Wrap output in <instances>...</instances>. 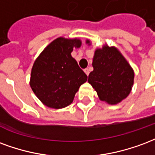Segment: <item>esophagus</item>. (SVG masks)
<instances>
[{
    "instance_id": "esophagus-1",
    "label": "esophagus",
    "mask_w": 155,
    "mask_h": 155,
    "mask_svg": "<svg viewBox=\"0 0 155 155\" xmlns=\"http://www.w3.org/2000/svg\"><path fill=\"white\" fill-rule=\"evenodd\" d=\"M84 72H85L86 74H87V75L88 76V75H89V73H90V71H89L88 68H85V69H84Z\"/></svg>"
}]
</instances>
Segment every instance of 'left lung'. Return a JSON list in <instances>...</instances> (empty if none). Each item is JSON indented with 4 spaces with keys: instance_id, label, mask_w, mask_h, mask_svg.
Listing matches in <instances>:
<instances>
[{
    "instance_id": "left-lung-1",
    "label": "left lung",
    "mask_w": 155,
    "mask_h": 155,
    "mask_svg": "<svg viewBox=\"0 0 155 155\" xmlns=\"http://www.w3.org/2000/svg\"><path fill=\"white\" fill-rule=\"evenodd\" d=\"M86 43L91 45L89 40ZM92 67L88 82L97 92L101 101L115 105L127 97L133 87L135 74L116 47L104 45L96 49Z\"/></svg>"
}]
</instances>
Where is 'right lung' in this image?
<instances>
[{
  "label": "right lung",
  "mask_w": 155,
  "mask_h": 155,
  "mask_svg": "<svg viewBox=\"0 0 155 155\" xmlns=\"http://www.w3.org/2000/svg\"><path fill=\"white\" fill-rule=\"evenodd\" d=\"M79 39L59 37L51 42L34 63L30 87L45 106L60 109L72 103L87 76L72 57L73 48H80Z\"/></svg>",
  "instance_id": "add662e5"
}]
</instances>
